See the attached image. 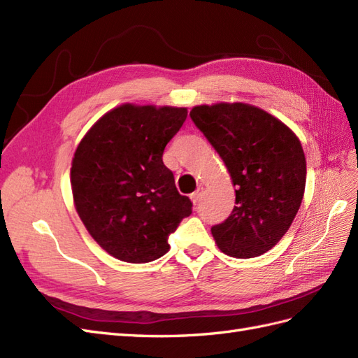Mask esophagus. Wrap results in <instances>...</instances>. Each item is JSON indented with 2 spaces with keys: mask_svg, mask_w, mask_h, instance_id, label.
Masks as SVG:
<instances>
[{
  "mask_svg": "<svg viewBox=\"0 0 358 358\" xmlns=\"http://www.w3.org/2000/svg\"><path fill=\"white\" fill-rule=\"evenodd\" d=\"M201 196H203V187H199V189H196L194 194L190 195V199H192V203L194 204H198L199 203V199H201Z\"/></svg>",
  "mask_w": 358,
  "mask_h": 358,
  "instance_id": "1",
  "label": "esophagus"
}]
</instances>
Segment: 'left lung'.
<instances>
[{"instance_id": "1", "label": "left lung", "mask_w": 358, "mask_h": 358, "mask_svg": "<svg viewBox=\"0 0 358 358\" xmlns=\"http://www.w3.org/2000/svg\"><path fill=\"white\" fill-rule=\"evenodd\" d=\"M190 117L236 187L231 215L212 228L217 248L236 259L259 257L287 233L304 196L307 164L298 136L245 103L195 106Z\"/></svg>"}]
</instances>
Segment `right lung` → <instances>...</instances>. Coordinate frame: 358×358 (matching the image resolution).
Segmentation results:
<instances>
[{
  "mask_svg": "<svg viewBox=\"0 0 358 358\" xmlns=\"http://www.w3.org/2000/svg\"><path fill=\"white\" fill-rule=\"evenodd\" d=\"M186 107L125 103L101 116L74 152L76 210L94 241L115 259L148 263L169 251L168 237L192 213L163 164L164 146Z\"/></svg>",
  "mask_w": 358,
  "mask_h": 358,
  "instance_id": "right-lung-1",
  "label": "right lung"
}]
</instances>
